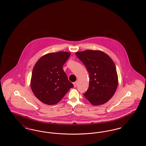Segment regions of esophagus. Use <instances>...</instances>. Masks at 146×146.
Segmentation results:
<instances>
[{
	"label": "esophagus",
	"mask_w": 146,
	"mask_h": 146,
	"mask_svg": "<svg viewBox=\"0 0 146 146\" xmlns=\"http://www.w3.org/2000/svg\"><path fill=\"white\" fill-rule=\"evenodd\" d=\"M73 85H74V86L75 88H76V86H77V82H76L73 83Z\"/></svg>",
	"instance_id": "obj_1"
}]
</instances>
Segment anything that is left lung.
<instances>
[{
    "label": "left lung",
    "instance_id": "8db88e82",
    "mask_svg": "<svg viewBox=\"0 0 146 146\" xmlns=\"http://www.w3.org/2000/svg\"><path fill=\"white\" fill-rule=\"evenodd\" d=\"M88 70L90 82L84 94L94 106L103 104L114 95L118 86V75L111 58L99 50H86L76 53Z\"/></svg>",
    "mask_w": 146,
    "mask_h": 146
}]
</instances>
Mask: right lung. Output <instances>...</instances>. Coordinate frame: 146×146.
I'll return each instance as SVG.
<instances>
[{"mask_svg":"<svg viewBox=\"0 0 146 146\" xmlns=\"http://www.w3.org/2000/svg\"><path fill=\"white\" fill-rule=\"evenodd\" d=\"M70 53L59 51L42 56L33 68L31 87L35 96L42 103L53 105L58 103L73 88L62 68Z\"/></svg>","mask_w":146,"mask_h":146,"instance_id":"right-lung-1","label":"right lung"}]
</instances>
